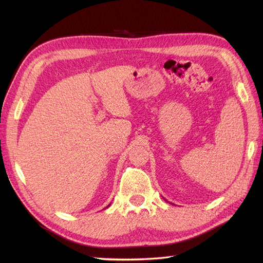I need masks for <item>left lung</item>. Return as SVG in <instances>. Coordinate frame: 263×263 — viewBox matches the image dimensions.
Instances as JSON below:
<instances>
[{
  "instance_id": "1",
  "label": "left lung",
  "mask_w": 263,
  "mask_h": 263,
  "mask_svg": "<svg viewBox=\"0 0 263 263\" xmlns=\"http://www.w3.org/2000/svg\"><path fill=\"white\" fill-rule=\"evenodd\" d=\"M165 201H167V200H165Z\"/></svg>"
}]
</instances>
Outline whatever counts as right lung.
<instances>
[{"label":"right lung","mask_w":263,"mask_h":263,"mask_svg":"<svg viewBox=\"0 0 263 263\" xmlns=\"http://www.w3.org/2000/svg\"><path fill=\"white\" fill-rule=\"evenodd\" d=\"M108 206H109V204H108V205H107V208H108Z\"/></svg>","instance_id":"1"}]
</instances>
